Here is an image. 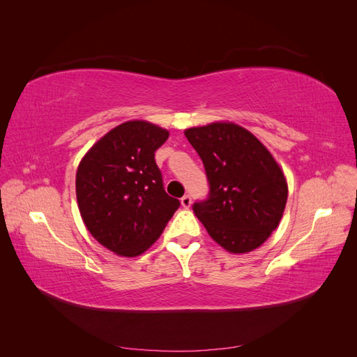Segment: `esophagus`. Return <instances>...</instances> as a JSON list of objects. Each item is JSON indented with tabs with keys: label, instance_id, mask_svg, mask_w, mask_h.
<instances>
[{
	"label": "esophagus",
	"instance_id": "obj_1",
	"mask_svg": "<svg viewBox=\"0 0 357 357\" xmlns=\"http://www.w3.org/2000/svg\"><path fill=\"white\" fill-rule=\"evenodd\" d=\"M180 202H181L183 207H185V208H189L190 205H192V198H190V195H185V197H183V198L180 199Z\"/></svg>",
	"mask_w": 357,
	"mask_h": 357
}]
</instances>
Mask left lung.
Instances as JSON below:
<instances>
[{"label":"left lung","mask_w":357,"mask_h":357,"mask_svg":"<svg viewBox=\"0 0 357 357\" xmlns=\"http://www.w3.org/2000/svg\"><path fill=\"white\" fill-rule=\"evenodd\" d=\"M204 162L210 198L193 205L208 235L226 252L261 247L283 218L287 180L271 152L234 122L185 129Z\"/></svg>","instance_id":"8db88e82"}]
</instances>
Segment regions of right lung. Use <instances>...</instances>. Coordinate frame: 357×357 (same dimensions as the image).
I'll return each instance as SVG.
<instances>
[{
	"instance_id": "1",
	"label": "right lung",
	"mask_w": 357,
	"mask_h": 357,
	"mask_svg": "<svg viewBox=\"0 0 357 357\" xmlns=\"http://www.w3.org/2000/svg\"><path fill=\"white\" fill-rule=\"evenodd\" d=\"M168 137L152 122L128 121L102 135L77 167L75 195L86 229L117 256L144 253L178 208L155 162Z\"/></svg>"
}]
</instances>
